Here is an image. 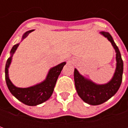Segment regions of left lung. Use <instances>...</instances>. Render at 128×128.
I'll return each instance as SVG.
<instances>
[{"mask_svg":"<svg viewBox=\"0 0 128 128\" xmlns=\"http://www.w3.org/2000/svg\"><path fill=\"white\" fill-rule=\"evenodd\" d=\"M101 34L107 38L112 43L116 53V68L112 79L106 84L98 85L85 79L79 73L76 68L74 70L75 85L78 95L84 102L93 106L102 104L116 94L121 86L124 71V62L118 46L116 45L109 33L102 32Z\"/></svg>","mask_w":128,"mask_h":128,"instance_id":"left-lung-1","label":"left lung"}]
</instances>
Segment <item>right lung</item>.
I'll return each mask as SVG.
<instances>
[{
    "mask_svg": "<svg viewBox=\"0 0 128 128\" xmlns=\"http://www.w3.org/2000/svg\"><path fill=\"white\" fill-rule=\"evenodd\" d=\"M34 30L26 32L22 36V39L26 38ZM19 44L14 45L11 50V57L8 58L5 65V80L7 87L11 93L15 96L16 99L22 102L23 104L28 106H37L43 102H46L49 99L53 93L54 87L56 86V82L66 62H62L58 66L53 67L49 70L46 79L43 82L26 88H20L16 87L10 81L8 75V68L11 64L13 54L15 53Z\"/></svg>",
    "mask_w": 128,
    "mask_h": 128,
    "instance_id": "right-lung-1",
    "label": "right lung"
}]
</instances>
